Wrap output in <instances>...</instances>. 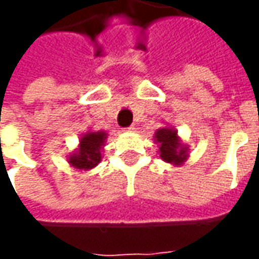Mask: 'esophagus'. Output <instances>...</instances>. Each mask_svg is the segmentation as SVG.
Listing matches in <instances>:
<instances>
[{"label":"esophagus","mask_w":259,"mask_h":259,"mask_svg":"<svg viewBox=\"0 0 259 259\" xmlns=\"http://www.w3.org/2000/svg\"><path fill=\"white\" fill-rule=\"evenodd\" d=\"M123 132H124V133H133V132H135V127H133V126H129V127H124Z\"/></svg>","instance_id":"1"}]
</instances>
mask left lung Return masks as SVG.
Returning a JSON list of instances; mask_svg holds the SVG:
<instances>
[{
  "mask_svg": "<svg viewBox=\"0 0 259 259\" xmlns=\"http://www.w3.org/2000/svg\"><path fill=\"white\" fill-rule=\"evenodd\" d=\"M154 143L158 146V154L163 162L180 166L189 159V146L180 140L178 130L172 126H163L154 133Z\"/></svg>",
  "mask_w": 259,
  "mask_h": 259,
  "instance_id": "8db88e82",
  "label": "left lung"
}]
</instances>
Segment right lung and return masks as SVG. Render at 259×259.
Returning a JSON list of instances; mask_svg holds the SVG:
<instances>
[{
    "mask_svg": "<svg viewBox=\"0 0 259 259\" xmlns=\"http://www.w3.org/2000/svg\"><path fill=\"white\" fill-rule=\"evenodd\" d=\"M108 139V133L105 130L93 132L89 130L84 135L80 136L79 146L72 154L66 157L70 166L76 170H91L96 168L102 159V148L105 146Z\"/></svg>",
    "mask_w": 259,
    "mask_h": 259,
    "instance_id": "right-lung-1",
    "label": "right lung"
}]
</instances>
